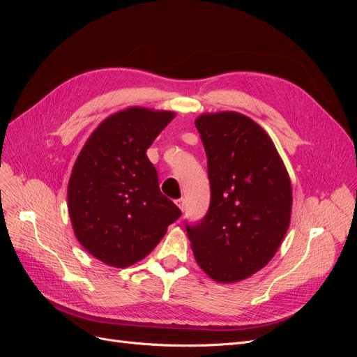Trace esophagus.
Masks as SVG:
<instances>
[{
  "label": "esophagus",
  "mask_w": 357,
  "mask_h": 357,
  "mask_svg": "<svg viewBox=\"0 0 357 357\" xmlns=\"http://www.w3.org/2000/svg\"><path fill=\"white\" fill-rule=\"evenodd\" d=\"M176 204L178 205V208H180L181 211H185V199L180 198V199H177V201H176Z\"/></svg>",
  "instance_id": "obj_1"
}]
</instances>
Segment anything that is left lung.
<instances>
[{
	"mask_svg": "<svg viewBox=\"0 0 357 357\" xmlns=\"http://www.w3.org/2000/svg\"><path fill=\"white\" fill-rule=\"evenodd\" d=\"M195 126L207 153L210 207L186 223L202 271L219 283L262 269L282 244L291 213L290 178L273 139L235 112L201 114Z\"/></svg>",
	"mask_w": 357,
	"mask_h": 357,
	"instance_id": "1",
	"label": "left lung"
}]
</instances>
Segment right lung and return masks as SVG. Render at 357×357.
<instances>
[{"label": "right lung", "instance_id": "1", "mask_svg": "<svg viewBox=\"0 0 357 357\" xmlns=\"http://www.w3.org/2000/svg\"><path fill=\"white\" fill-rule=\"evenodd\" d=\"M176 113L129 107L98 125L73 167L68 213L75 238L98 261L126 268L159 244L181 211L159 189L146 152Z\"/></svg>", "mask_w": 357, "mask_h": 357}]
</instances>
